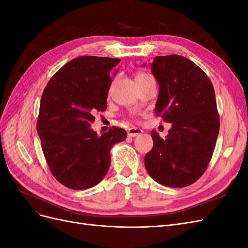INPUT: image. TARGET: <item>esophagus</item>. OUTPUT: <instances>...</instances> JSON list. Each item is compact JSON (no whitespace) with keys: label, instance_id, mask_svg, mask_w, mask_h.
Returning a JSON list of instances; mask_svg holds the SVG:
<instances>
[{"label":"esophagus","instance_id":"obj_1","mask_svg":"<svg viewBox=\"0 0 248 248\" xmlns=\"http://www.w3.org/2000/svg\"><path fill=\"white\" fill-rule=\"evenodd\" d=\"M141 133H142V130L139 129V128H129L128 131H127V134H128L129 138L139 137Z\"/></svg>","mask_w":248,"mask_h":248}]
</instances>
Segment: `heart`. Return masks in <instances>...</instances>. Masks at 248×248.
Segmentation results:
<instances>
[{"mask_svg":"<svg viewBox=\"0 0 248 248\" xmlns=\"http://www.w3.org/2000/svg\"><path fill=\"white\" fill-rule=\"evenodd\" d=\"M151 76H149V74L147 73H144V72H140L138 73L136 76V80H139V79H144V78H150Z\"/></svg>","mask_w":248,"mask_h":248,"instance_id":"b5f03b06","label":"heart"}]
</instances>
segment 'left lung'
<instances>
[{
    "mask_svg": "<svg viewBox=\"0 0 248 248\" xmlns=\"http://www.w3.org/2000/svg\"><path fill=\"white\" fill-rule=\"evenodd\" d=\"M151 71L159 86L155 115L171 128L164 140L152 131L145 167L157 183L188 186L205 172L219 132L214 88L198 65L179 55L155 57Z\"/></svg>",
    "mask_w": 248,
    "mask_h": 248,
    "instance_id": "1",
    "label": "left lung"
}]
</instances>
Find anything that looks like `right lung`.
I'll return each mask as SVG.
<instances>
[{"label": "right lung", "mask_w": 248, "mask_h": 248, "mask_svg": "<svg viewBox=\"0 0 248 248\" xmlns=\"http://www.w3.org/2000/svg\"><path fill=\"white\" fill-rule=\"evenodd\" d=\"M120 59L82 56L66 63L44 89L37 132L51 174L70 189L98 184L110 164V149L127 133L112 127L91 129L96 111L107 109L111 74Z\"/></svg>", "instance_id": "1"}]
</instances>
